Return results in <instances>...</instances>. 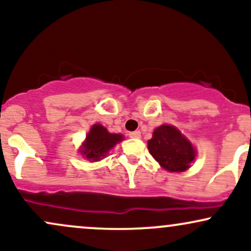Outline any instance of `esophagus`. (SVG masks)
Wrapping results in <instances>:
<instances>
[{"mask_svg":"<svg viewBox=\"0 0 251 251\" xmlns=\"http://www.w3.org/2000/svg\"><path fill=\"white\" fill-rule=\"evenodd\" d=\"M128 137L134 138V139H139V138L142 137V134H140V131H133V132H129Z\"/></svg>","mask_w":251,"mask_h":251,"instance_id":"obj_1","label":"esophagus"}]
</instances>
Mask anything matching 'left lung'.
<instances>
[{
    "label": "left lung",
    "mask_w": 251,
    "mask_h": 251,
    "mask_svg": "<svg viewBox=\"0 0 251 251\" xmlns=\"http://www.w3.org/2000/svg\"><path fill=\"white\" fill-rule=\"evenodd\" d=\"M148 149L164 169L171 172L185 171L195 159V150L174 126L162 125L154 129Z\"/></svg>",
    "instance_id": "1"
}]
</instances>
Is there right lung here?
<instances>
[{
  "mask_svg": "<svg viewBox=\"0 0 251 251\" xmlns=\"http://www.w3.org/2000/svg\"><path fill=\"white\" fill-rule=\"evenodd\" d=\"M120 140H123L122 134L108 133L103 126L97 124L89 131L81 153L85 154L87 159L97 162L101 157H105L109 150L114 148V145Z\"/></svg>",
  "mask_w": 251,
  "mask_h": 251,
  "instance_id": "add662e5",
  "label": "right lung"
}]
</instances>
